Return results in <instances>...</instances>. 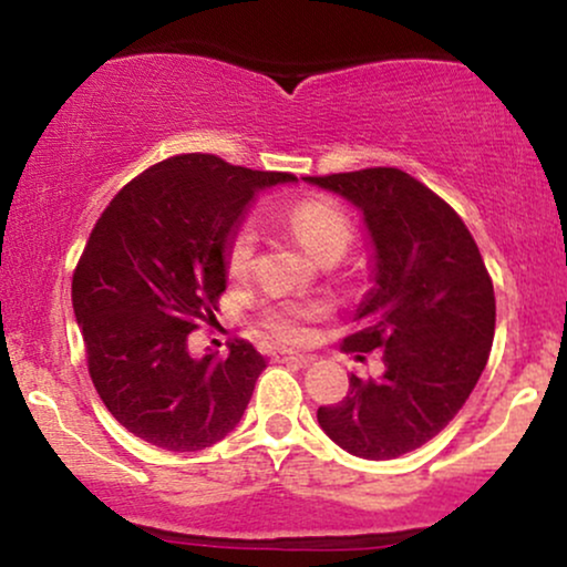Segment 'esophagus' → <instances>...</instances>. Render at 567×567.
<instances>
[{"label": "esophagus", "instance_id": "obj_1", "mask_svg": "<svg viewBox=\"0 0 567 567\" xmlns=\"http://www.w3.org/2000/svg\"><path fill=\"white\" fill-rule=\"evenodd\" d=\"M279 362H290V365H298V368H306L311 362V357L306 354H292V351H282V354H277Z\"/></svg>", "mask_w": 567, "mask_h": 567}]
</instances>
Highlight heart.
Instances as JSON below:
<instances>
[{
  "label": "heart",
  "instance_id": "obj_1",
  "mask_svg": "<svg viewBox=\"0 0 567 567\" xmlns=\"http://www.w3.org/2000/svg\"><path fill=\"white\" fill-rule=\"evenodd\" d=\"M288 226L301 239L311 258H320L328 250H343L351 243L349 220L333 202L303 199L288 210ZM258 234L250 224L239 226L226 247V269L231 277H245L256 256ZM315 303H282L266 311V330L285 343H301L309 336V322L320 317Z\"/></svg>",
  "mask_w": 567,
  "mask_h": 567
}]
</instances>
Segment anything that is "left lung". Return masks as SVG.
<instances>
[{
    "label": "left lung",
    "instance_id": "1",
    "mask_svg": "<svg viewBox=\"0 0 567 567\" xmlns=\"http://www.w3.org/2000/svg\"><path fill=\"white\" fill-rule=\"evenodd\" d=\"M360 213L370 288L354 311L351 351L383 347V373H351L349 394L317 410L338 447L392 461L440 434L470 400L496 330L493 282L464 220L396 167L303 178Z\"/></svg>",
    "mask_w": 567,
    "mask_h": 567
}]
</instances>
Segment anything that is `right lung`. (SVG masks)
I'll return each mask as SVG.
<instances>
[{
    "mask_svg": "<svg viewBox=\"0 0 567 567\" xmlns=\"http://www.w3.org/2000/svg\"><path fill=\"white\" fill-rule=\"evenodd\" d=\"M290 173L178 154L109 202L71 282L90 379L127 432L162 451H205L243 419L266 360L237 341L229 357L192 354L188 333L216 320L226 247L264 188Z\"/></svg>",
    "mask_w": 567,
    "mask_h": 567,
    "instance_id": "obj_1",
    "label": "right lung"
}]
</instances>
